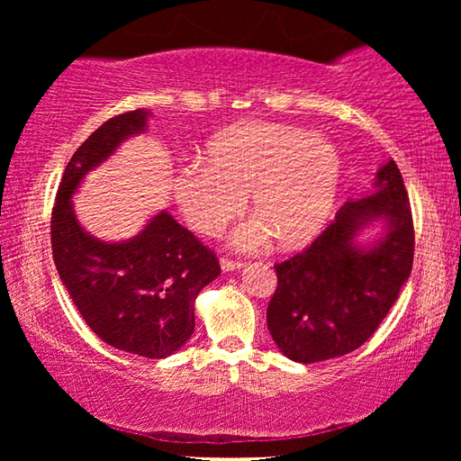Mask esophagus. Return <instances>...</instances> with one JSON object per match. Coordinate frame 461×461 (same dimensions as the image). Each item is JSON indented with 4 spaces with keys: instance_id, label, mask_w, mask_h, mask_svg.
I'll list each match as a JSON object with an SVG mask.
<instances>
[{
    "instance_id": "esophagus-1",
    "label": "esophagus",
    "mask_w": 461,
    "mask_h": 461,
    "mask_svg": "<svg viewBox=\"0 0 461 461\" xmlns=\"http://www.w3.org/2000/svg\"><path fill=\"white\" fill-rule=\"evenodd\" d=\"M221 268H223V272H231V270H240L241 267H244V262H240V260H231V258H221Z\"/></svg>"
}]
</instances>
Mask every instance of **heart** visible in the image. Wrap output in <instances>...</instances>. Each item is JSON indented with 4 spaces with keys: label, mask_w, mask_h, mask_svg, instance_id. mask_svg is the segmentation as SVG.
<instances>
[{
    "label": "heart",
    "mask_w": 461,
    "mask_h": 461,
    "mask_svg": "<svg viewBox=\"0 0 461 461\" xmlns=\"http://www.w3.org/2000/svg\"><path fill=\"white\" fill-rule=\"evenodd\" d=\"M341 156L330 140L285 123H238L207 144V160L176 170L173 193L185 221L205 238L220 236L246 207L256 217L231 233V246L258 252L309 244L330 220L341 185Z\"/></svg>",
    "instance_id": "1"
}]
</instances>
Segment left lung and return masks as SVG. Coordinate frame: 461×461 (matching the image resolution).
<instances>
[{
    "mask_svg": "<svg viewBox=\"0 0 461 461\" xmlns=\"http://www.w3.org/2000/svg\"><path fill=\"white\" fill-rule=\"evenodd\" d=\"M372 221L385 236L368 249L357 233ZM415 230L394 160L376 173L374 191L348 201L311 246L280 264L267 311L272 339L286 357L313 364L346 356L368 341L409 280Z\"/></svg>",
    "mask_w": 461,
    "mask_h": 461,
    "instance_id": "1",
    "label": "left lung"
}]
</instances>
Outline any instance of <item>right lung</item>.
Instances as JSON below:
<instances>
[{
  "label": "right lung",
  "mask_w": 461,
  "mask_h": 461,
  "mask_svg": "<svg viewBox=\"0 0 461 461\" xmlns=\"http://www.w3.org/2000/svg\"><path fill=\"white\" fill-rule=\"evenodd\" d=\"M148 115H115L77 148L52 207L50 241L62 285L91 331L115 349L160 360L193 335L194 299L221 272L215 254L167 212L134 238L101 241L81 228L71 201L89 170L142 134Z\"/></svg>",
  "instance_id": "right-lung-1"
}]
</instances>
